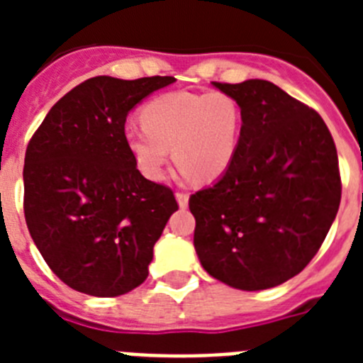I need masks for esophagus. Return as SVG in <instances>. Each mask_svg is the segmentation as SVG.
<instances>
[{"mask_svg": "<svg viewBox=\"0 0 363 363\" xmlns=\"http://www.w3.org/2000/svg\"><path fill=\"white\" fill-rule=\"evenodd\" d=\"M176 201H178V205L182 207V209H185L189 205V196L185 194V192H176Z\"/></svg>", "mask_w": 363, "mask_h": 363, "instance_id": "34e87169", "label": "esophagus"}]
</instances>
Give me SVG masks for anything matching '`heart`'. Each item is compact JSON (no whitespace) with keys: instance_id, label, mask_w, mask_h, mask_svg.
I'll return each instance as SVG.
<instances>
[{"instance_id":"heart-1","label":"heart","mask_w":363,"mask_h":363,"mask_svg":"<svg viewBox=\"0 0 363 363\" xmlns=\"http://www.w3.org/2000/svg\"><path fill=\"white\" fill-rule=\"evenodd\" d=\"M142 121L125 125L123 138L140 172L154 182L163 178L172 152L182 174L213 182L238 145L240 108L223 92L163 94L143 107Z\"/></svg>"}]
</instances>
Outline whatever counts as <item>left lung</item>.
<instances>
[{"mask_svg": "<svg viewBox=\"0 0 363 363\" xmlns=\"http://www.w3.org/2000/svg\"><path fill=\"white\" fill-rule=\"evenodd\" d=\"M242 114L227 171L192 194L194 249L211 277L264 291L303 271L338 213V154L327 125L265 79L213 82Z\"/></svg>", "mask_w": 363, "mask_h": 363, "instance_id": "obj_1", "label": "left lung"}]
</instances>
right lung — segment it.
<instances>
[{"instance_id":"obj_1","label":"right lung","mask_w":363,"mask_h":363,"mask_svg":"<svg viewBox=\"0 0 363 363\" xmlns=\"http://www.w3.org/2000/svg\"><path fill=\"white\" fill-rule=\"evenodd\" d=\"M171 76H96L45 116L25 154V220L52 272L98 298L149 277L154 243L178 211L169 187L143 178L125 143L127 114Z\"/></svg>"}]
</instances>
